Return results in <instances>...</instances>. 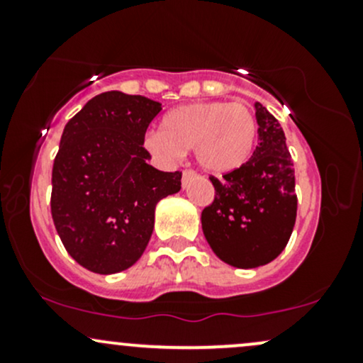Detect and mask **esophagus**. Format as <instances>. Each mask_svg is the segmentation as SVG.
<instances>
[{"label":"esophagus","mask_w":363,"mask_h":363,"mask_svg":"<svg viewBox=\"0 0 363 363\" xmlns=\"http://www.w3.org/2000/svg\"><path fill=\"white\" fill-rule=\"evenodd\" d=\"M196 177V174L193 172V170H184V172H182V187H186L187 186V182L191 181V179H194Z\"/></svg>","instance_id":"esophagus-1"}]
</instances>
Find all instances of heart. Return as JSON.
<instances>
[{"mask_svg": "<svg viewBox=\"0 0 363 363\" xmlns=\"http://www.w3.org/2000/svg\"><path fill=\"white\" fill-rule=\"evenodd\" d=\"M256 138V118L244 104L193 102L169 111L162 129L143 136V147L162 162L177 160L193 148L199 167L223 176L251 158Z\"/></svg>", "mask_w": 363, "mask_h": 363, "instance_id": "heart-1", "label": "heart"}]
</instances>
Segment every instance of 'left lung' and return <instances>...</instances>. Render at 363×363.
I'll list each match as a JSON object with an SVG mask.
<instances>
[{
	"instance_id": "8db88e82",
	"label": "left lung",
	"mask_w": 363,
	"mask_h": 363,
	"mask_svg": "<svg viewBox=\"0 0 363 363\" xmlns=\"http://www.w3.org/2000/svg\"><path fill=\"white\" fill-rule=\"evenodd\" d=\"M257 147L240 169L211 177L215 199L201 213L203 234L218 259L251 269L280 256L297 218L295 174L285 133L254 102Z\"/></svg>"
}]
</instances>
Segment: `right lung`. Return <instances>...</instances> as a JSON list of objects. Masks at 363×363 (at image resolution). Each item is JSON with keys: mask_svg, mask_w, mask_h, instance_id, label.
<instances>
[{"mask_svg": "<svg viewBox=\"0 0 363 363\" xmlns=\"http://www.w3.org/2000/svg\"><path fill=\"white\" fill-rule=\"evenodd\" d=\"M162 104L111 90L90 99L62 131L52 165L51 213L62 245L99 274L131 268L145 252L160 199L181 191V172L147 164L148 124Z\"/></svg>", "mask_w": 363, "mask_h": 363, "instance_id": "obj_1", "label": "right lung"}]
</instances>
